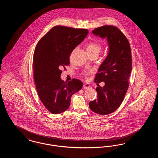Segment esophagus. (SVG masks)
Segmentation results:
<instances>
[{
    "instance_id": "obj_1",
    "label": "esophagus",
    "mask_w": 158,
    "mask_h": 158,
    "mask_svg": "<svg viewBox=\"0 0 158 158\" xmlns=\"http://www.w3.org/2000/svg\"><path fill=\"white\" fill-rule=\"evenodd\" d=\"M83 88L84 89H89L91 88V86H90L89 84H88V83H85L83 85Z\"/></svg>"
}]
</instances>
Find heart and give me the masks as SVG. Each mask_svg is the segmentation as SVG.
Returning <instances> with one entry per match:
<instances>
[{"label": "heart", "instance_id": "obj_1", "mask_svg": "<svg viewBox=\"0 0 158 158\" xmlns=\"http://www.w3.org/2000/svg\"><path fill=\"white\" fill-rule=\"evenodd\" d=\"M101 48H102L101 45L96 41L90 42L87 45L88 53H99L101 50Z\"/></svg>", "mask_w": 158, "mask_h": 158}]
</instances>
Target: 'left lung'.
Instances as JSON below:
<instances>
[{
    "instance_id": "1",
    "label": "left lung",
    "mask_w": 158,
    "mask_h": 158,
    "mask_svg": "<svg viewBox=\"0 0 158 158\" xmlns=\"http://www.w3.org/2000/svg\"><path fill=\"white\" fill-rule=\"evenodd\" d=\"M92 34L106 38L108 52L98 69L95 82L97 99L89 102V108L94 113L106 115L115 111L121 105L128 88V78L131 71V54L128 41L117 27L105 25L95 28ZM104 81L101 87L98 82Z\"/></svg>"
}]
</instances>
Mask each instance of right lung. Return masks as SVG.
Instances as JSON below:
<instances>
[{
	"mask_svg": "<svg viewBox=\"0 0 158 158\" xmlns=\"http://www.w3.org/2000/svg\"><path fill=\"white\" fill-rule=\"evenodd\" d=\"M88 34L86 29L56 26L37 44L33 58L35 86L42 103L52 114L68 110L71 97L82 88L78 79L63 81L60 69L69 64L70 54Z\"/></svg>",
	"mask_w": 158,
	"mask_h": 158,
	"instance_id": "obj_1",
	"label": "right lung"
}]
</instances>
